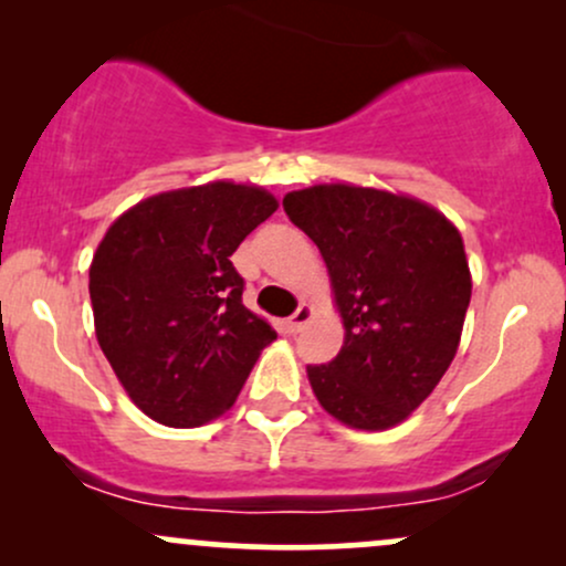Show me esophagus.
<instances>
[{"label": "esophagus", "mask_w": 566, "mask_h": 566, "mask_svg": "<svg viewBox=\"0 0 566 566\" xmlns=\"http://www.w3.org/2000/svg\"><path fill=\"white\" fill-rule=\"evenodd\" d=\"M311 316H314V308L308 303H301V308L287 319V333H301L305 324L311 322Z\"/></svg>", "instance_id": "1"}]
</instances>
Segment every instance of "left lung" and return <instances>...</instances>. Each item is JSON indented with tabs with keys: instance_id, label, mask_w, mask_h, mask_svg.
I'll return each instance as SVG.
<instances>
[{
	"instance_id": "left-lung-1",
	"label": "left lung",
	"mask_w": 566,
	"mask_h": 566,
	"mask_svg": "<svg viewBox=\"0 0 566 566\" xmlns=\"http://www.w3.org/2000/svg\"><path fill=\"white\" fill-rule=\"evenodd\" d=\"M327 263L346 327L329 365H308L319 405L359 431H386L452 365L471 303L460 231L426 201L348 184L284 197Z\"/></svg>"
}]
</instances>
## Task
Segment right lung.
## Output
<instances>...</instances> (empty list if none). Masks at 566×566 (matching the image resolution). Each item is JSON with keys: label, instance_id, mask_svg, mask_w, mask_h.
<instances>
[{"label": "right lung", "instance_id": "obj_1", "mask_svg": "<svg viewBox=\"0 0 566 566\" xmlns=\"http://www.w3.org/2000/svg\"><path fill=\"white\" fill-rule=\"evenodd\" d=\"M276 199L216 180L129 207L90 265L95 335L129 399L161 426L193 428L223 415L271 324L242 303L231 255Z\"/></svg>", "mask_w": 566, "mask_h": 566}]
</instances>
